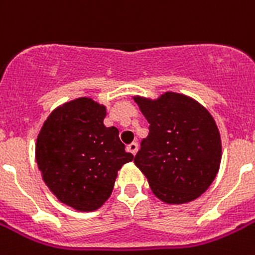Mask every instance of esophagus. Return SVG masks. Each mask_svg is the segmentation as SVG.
<instances>
[{
	"instance_id": "1",
	"label": "esophagus",
	"mask_w": 255,
	"mask_h": 255,
	"mask_svg": "<svg viewBox=\"0 0 255 255\" xmlns=\"http://www.w3.org/2000/svg\"><path fill=\"white\" fill-rule=\"evenodd\" d=\"M127 149H128V152H131L132 155L135 156L136 152H137V143L129 144V145H128V147H127Z\"/></svg>"
}]
</instances>
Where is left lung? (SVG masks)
<instances>
[{"mask_svg":"<svg viewBox=\"0 0 255 255\" xmlns=\"http://www.w3.org/2000/svg\"><path fill=\"white\" fill-rule=\"evenodd\" d=\"M149 123V133L133 163L152 193L165 204H186L213 182L222 157L221 136L213 116L197 100L178 92L157 99L133 96Z\"/></svg>","mask_w":255,"mask_h":255,"instance_id":"8db88e82","label":"left lung"}]
</instances>
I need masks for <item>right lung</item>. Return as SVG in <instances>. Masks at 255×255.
<instances>
[{
  "label": "right lung",
  "instance_id": "obj_1",
  "mask_svg": "<svg viewBox=\"0 0 255 255\" xmlns=\"http://www.w3.org/2000/svg\"><path fill=\"white\" fill-rule=\"evenodd\" d=\"M106 106L78 98L54 110L37 136L35 160L51 193L78 212H94L112 193L118 170L133 160L115 127H106Z\"/></svg>",
  "mask_w": 255,
  "mask_h": 255
}]
</instances>
